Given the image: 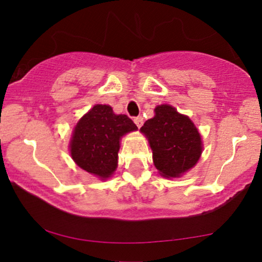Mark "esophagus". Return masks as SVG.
<instances>
[{"label": "esophagus", "mask_w": 262, "mask_h": 262, "mask_svg": "<svg viewBox=\"0 0 262 262\" xmlns=\"http://www.w3.org/2000/svg\"><path fill=\"white\" fill-rule=\"evenodd\" d=\"M134 123L138 125L139 128L141 127L142 124H144V118H142V116H138V117H134Z\"/></svg>", "instance_id": "esophagus-1"}]
</instances>
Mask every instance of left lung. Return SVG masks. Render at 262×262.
Segmentation results:
<instances>
[{
	"mask_svg": "<svg viewBox=\"0 0 262 262\" xmlns=\"http://www.w3.org/2000/svg\"><path fill=\"white\" fill-rule=\"evenodd\" d=\"M155 113L140 130L148 139L153 163L160 175L166 179L180 177L200 159V133L189 117L177 113L171 105L162 104Z\"/></svg>",
	"mask_w": 262,
	"mask_h": 262,
	"instance_id": "1",
	"label": "left lung"
}]
</instances>
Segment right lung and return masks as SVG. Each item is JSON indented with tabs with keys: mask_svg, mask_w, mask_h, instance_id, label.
<instances>
[{
	"mask_svg": "<svg viewBox=\"0 0 262 262\" xmlns=\"http://www.w3.org/2000/svg\"><path fill=\"white\" fill-rule=\"evenodd\" d=\"M137 129L127 115H116L110 105L97 104L73 130L72 158L85 171L103 181L109 179L117 167L121 138Z\"/></svg>",
	"mask_w": 262,
	"mask_h": 262,
	"instance_id": "obj_1",
	"label": "right lung"
}]
</instances>
